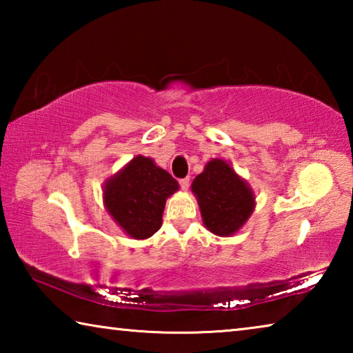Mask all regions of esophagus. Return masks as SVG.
<instances>
[{
  "label": "esophagus",
  "instance_id": "34e87169",
  "mask_svg": "<svg viewBox=\"0 0 353 353\" xmlns=\"http://www.w3.org/2000/svg\"><path fill=\"white\" fill-rule=\"evenodd\" d=\"M179 183H181V188L187 191L190 188V177H185V179H181L179 181Z\"/></svg>",
  "mask_w": 353,
  "mask_h": 353
}]
</instances>
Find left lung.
<instances>
[{
	"label": "left lung",
	"mask_w": 353,
	"mask_h": 353,
	"mask_svg": "<svg viewBox=\"0 0 353 353\" xmlns=\"http://www.w3.org/2000/svg\"><path fill=\"white\" fill-rule=\"evenodd\" d=\"M202 223L212 234L230 236L241 229L255 207L249 183L221 159H213L191 183Z\"/></svg>",
	"instance_id": "obj_1"
}]
</instances>
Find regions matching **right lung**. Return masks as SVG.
<instances>
[{"instance_id": "obj_1", "label": "right lung", "mask_w": 353, "mask_h": 353, "mask_svg": "<svg viewBox=\"0 0 353 353\" xmlns=\"http://www.w3.org/2000/svg\"><path fill=\"white\" fill-rule=\"evenodd\" d=\"M179 190L168 171L137 155L104 183V205L113 221L135 240H146L162 225L166 199Z\"/></svg>"}]
</instances>
